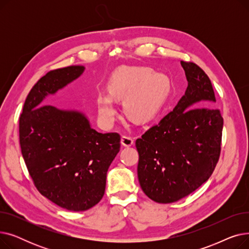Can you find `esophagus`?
<instances>
[{
    "label": "esophagus",
    "instance_id": "1",
    "mask_svg": "<svg viewBox=\"0 0 249 249\" xmlns=\"http://www.w3.org/2000/svg\"><path fill=\"white\" fill-rule=\"evenodd\" d=\"M121 143H122V145H124L126 147H129V146H131L133 144V139H132V137H130V136L123 135L122 138H121Z\"/></svg>",
    "mask_w": 249,
    "mask_h": 249
}]
</instances>
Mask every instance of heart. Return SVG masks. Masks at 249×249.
Wrapping results in <instances>:
<instances>
[{"label": "heart", "mask_w": 249, "mask_h": 249, "mask_svg": "<svg viewBox=\"0 0 249 249\" xmlns=\"http://www.w3.org/2000/svg\"><path fill=\"white\" fill-rule=\"evenodd\" d=\"M108 95L100 94L97 108L104 124L113 121L116 108L112 99L123 100L125 114L135 122L146 123L160 113L169 93L168 78L145 67H122L107 82Z\"/></svg>", "instance_id": "b5f03b06"}]
</instances>
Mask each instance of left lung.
I'll return each instance as SVG.
<instances>
[{
    "instance_id": "obj_1",
    "label": "left lung",
    "mask_w": 249,
    "mask_h": 249,
    "mask_svg": "<svg viewBox=\"0 0 249 249\" xmlns=\"http://www.w3.org/2000/svg\"><path fill=\"white\" fill-rule=\"evenodd\" d=\"M188 88L175 109L138 138L137 175L149 199L177 202L201 187L220 158L223 117L215 109L210 78L194 62L181 60Z\"/></svg>"
}]
</instances>
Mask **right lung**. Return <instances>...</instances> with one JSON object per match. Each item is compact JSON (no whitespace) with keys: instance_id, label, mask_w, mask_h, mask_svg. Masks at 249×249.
<instances>
[{"instance_id":"right-lung-1","label":"right lung","mask_w":249,"mask_h":249,"mask_svg":"<svg viewBox=\"0 0 249 249\" xmlns=\"http://www.w3.org/2000/svg\"><path fill=\"white\" fill-rule=\"evenodd\" d=\"M84 71L71 65L48 71L29 91L19 119L21 152L34 186L52 203L75 212L101 201L121 146L119 133L97 132L84 114L41 106Z\"/></svg>"}]
</instances>
